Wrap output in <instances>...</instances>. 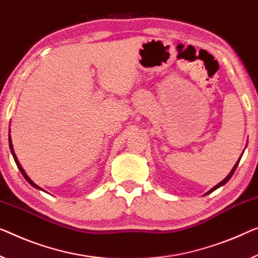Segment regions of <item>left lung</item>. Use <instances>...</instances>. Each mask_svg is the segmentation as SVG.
<instances>
[{"label":"left lung","mask_w":258,"mask_h":258,"mask_svg":"<svg viewBox=\"0 0 258 258\" xmlns=\"http://www.w3.org/2000/svg\"><path fill=\"white\" fill-rule=\"evenodd\" d=\"M242 155H243V153H242ZM242 155L240 156V159L236 161L235 166H234V167H233V169H232V170H230V172H229V174L227 175V177H226L225 179H222L220 183H218V184H217V185H215V186H213V187H212V189H211L210 191H207V192H206V194H205V196H206V195H209V194H211V192H213L214 190H217V189H218V187H220V186H222V185H225V184H226V183H227V182H228V180H229L230 178H232V176H233V174H234V172H235V170H236V168H237V166H239V162H240V160H241V157H242Z\"/></svg>","instance_id":"1"}]
</instances>
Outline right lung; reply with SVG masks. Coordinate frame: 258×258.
I'll use <instances>...</instances> for the list:
<instances>
[{
	"label": "right lung",
	"mask_w": 258,
	"mask_h": 258,
	"mask_svg": "<svg viewBox=\"0 0 258 258\" xmlns=\"http://www.w3.org/2000/svg\"><path fill=\"white\" fill-rule=\"evenodd\" d=\"M9 133H10V130H9ZM9 147H10V151H11V154H13V156H14V160H15V162H16V164H17V167H18V169H19V171L22 172V175L24 176V178L28 180V182L31 184V185H32L33 187H36V189H38V190H41V191H44L43 189H41L40 186H38L36 183L33 182L32 179H31L28 175H26V172H25V170L24 169H23V167L21 166V163H19V161H18V159H17V156H16V154H15V152H14V147H13V142H11V137H10V134H9Z\"/></svg>",
	"instance_id": "1"
}]
</instances>
